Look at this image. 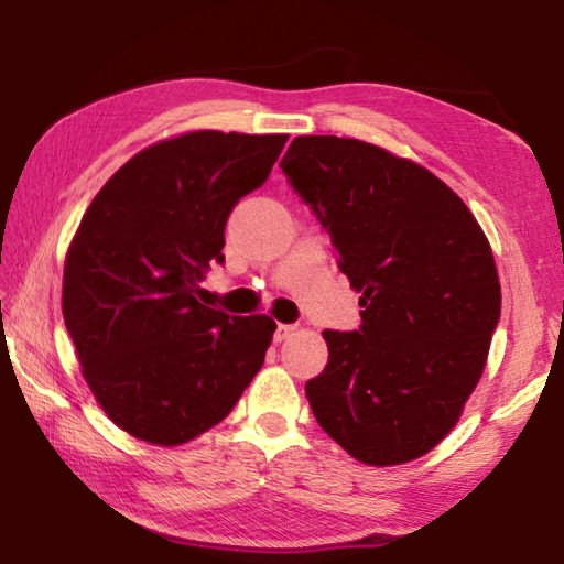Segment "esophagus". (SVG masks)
I'll list each match as a JSON object with an SVG mask.
<instances>
[{
  "instance_id": "34e87169",
  "label": "esophagus",
  "mask_w": 564,
  "mask_h": 564,
  "mask_svg": "<svg viewBox=\"0 0 564 564\" xmlns=\"http://www.w3.org/2000/svg\"><path fill=\"white\" fill-rule=\"evenodd\" d=\"M295 330V326H291V323H279V326H275V340H285V338H289L291 336V333Z\"/></svg>"
}]
</instances>
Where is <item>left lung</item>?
<instances>
[{
    "label": "left lung",
    "instance_id": "left-lung-1",
    "mask_svg": "<svg viewBox=\"0 0 564 564\" xmlns=\"http://www.w3.org/2000/svg\"><path fill=\"white\" fill-rule=\"evenodd\" d=\"M281 169L362 293L358 330H323L313 415L360 463L415 460L453 431L488 360L500 321L488 238L441 178L366 141L295 137Z\"/></svg>",
    "mask_w": 564,
    "mask_h": 564
}]
</instances>
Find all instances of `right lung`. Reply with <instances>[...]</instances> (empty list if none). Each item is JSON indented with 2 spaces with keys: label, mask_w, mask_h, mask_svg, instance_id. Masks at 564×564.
Here are the masks:
<instances>
[{
  "label": "right lung",
  "mask_w": 564,
  "mask_h": 564,
  "mask_svg": "<svg viewBox=\"0 0 564 564\" xmlns=\"http://www.w3.org/2000/svg\"><path fill=\"white\" fill-rule=\"evenodd\" d=\"M289 137L191 131L129 159L94 196L64 265L62 311L84 378L139 441L181 445L231 413L275 323L194 293L224 263L234 206L265 184Z\"/></svg>",
  "instance_id": "right-lung-1"
}]
</instances>
